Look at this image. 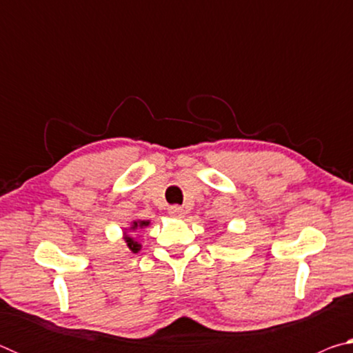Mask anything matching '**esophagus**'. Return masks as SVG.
<instances>
[{
  "mask_svg": "<svg viewBox=\"0 0 353 353\" xmlns=\"http://www.w3.org/2000/svg\"><path fill=\"white\" fill-rule=\"evenodd\" d=\"M168 213H170V216H172V218H182L185 214L183 208L179 207V205H171L168 208Z\"/></svg>",
  "mask_w": 353,
  "mask_h": 353,
  "instance_id": "esophagus-1",
  "label": "esophagus"
}]
</instances>
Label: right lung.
<instances>
[{
  "mask_svg": "<svg viewBox=\"0 0 353 353\" xmlns=\"http://www.w3.org/2000/svg\"><path fill=\"white\" fill-rule=\"evenodd\" d=\"M146 225H149V221H134L132 227H130V230L134 232V230L141 229V227H146ZM124 240H126L128 246H129L130 250H132V252H139V250H140V244L137 243L132 236L126 234V236H124Z\"/></svg>",
  "mask_w": 353,
  "mask_h": 353,
  "instance_id": "1",
  "label": "right lung"
}]
</instances>
